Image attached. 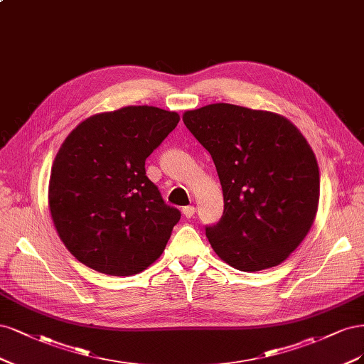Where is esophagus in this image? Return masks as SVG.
<instances>
[{
	"instance_id": "obj_1",
	"label": "esophagus",
	"mask_w": 364,
	"mask_h": 364,
	"mask_svg": "<svg viewBox=\"0 0 364 364\" xmlns=\"http://www.w3.org/2000/svg\"><path fill=\"white\" fill-rule=\"evenodd\" d=\"M195 207L193 205H187V207H184L183 208V215L187 218V219H191V218H193V215H195Z\"/></svg>"
}]
</instances>
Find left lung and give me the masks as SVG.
I'll list each match as a JSON object with an SVG mask.
<instances>
[{
    "label": "left lung",
    "mask_w": 364,
    "mask_h": 364,
    "mask_svg": "<svg viewBox=\"0 0 364 364\" xmlns=\"http://www.w3.org/2000/svg\"><path fill=\"white\" fill-rule=\"evenodd\" d=\"M183 121L212 156L224 193V215L205 227L215 252L243 272L283 263L319 204V166L306 137L284 116L225 102Z\"/></svg>",
    "instance_id": "8db88e82"
}]
</instances>
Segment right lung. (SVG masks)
Wrapping results in <instances>:
<instances>
[{"label":"right lung","mask_w":364,"mask_h":364,"mask_svg":"<svg viewBox=\"0 0 364 364\" xmlns=\"http://www.w3.org/2000/svg\"><path fill=\"white\" fill-rule=\"evenodd\" d=\"M178 113L128 105L93 114L54 159L48 204L68 251L93 271L128 277L154 263L181 218L146 177L145 160Z\"/></svg>","instance_id":"obj_1"}]
</instances>
